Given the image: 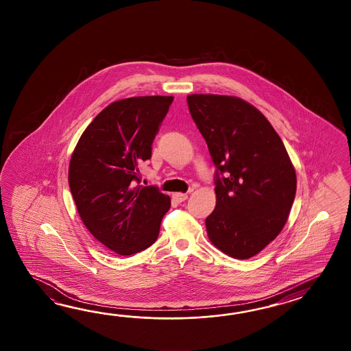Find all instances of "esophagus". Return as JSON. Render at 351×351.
Here are the masks:
<instances>
[{
	"instance_id": "34e87169",
	"label": "esophagus",
	"mask_w": 351,
	"mask_h": 351,
	"mask_svg": "<svg viewBox=\"0 0 351 351\" xmlns=\"http://www.w3.org/2000/svg\"><path fill=\"white\" fill-rule=\"evenodd\" d=\"M172 197L173 199L177 202V203H182V202L186 201V198H188V195L186 193H173Z\"/></svg>"
}]
</instances>
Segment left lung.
Listing matches in <instances>:
<instances>
[{
	"mask_svg": "<svg viewBox=\"0 0 351 351\" xmlns=\"http://www.w3.org/2000/svg\"><path fill=\"white\" fill-rule=\"evenodd\" d=\"M186 103L217 167L209 241L233 258H251L287 222L296 194L291 159L266 117L241 97L192 94Z\"/></svg>",
	"mask_w": 351,
	"mask_h": 351,
	"instance_id": "1",
	"label": "left lung"
}]
</instances>
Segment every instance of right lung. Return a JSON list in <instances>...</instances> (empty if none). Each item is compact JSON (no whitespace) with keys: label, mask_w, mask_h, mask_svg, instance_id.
I'll use <instances>...</instances> for the list:
<instances>
[{"label":"right lung","mask_w":351,"mask_h":351,"mask_svg":"<svg viewBox=\"0 0 351 351\" xmlns=\"http://www.w3.org/2000/svg\"><path fill=\"white\" fill-rule=\"evenodd\" d=\"M172 101L160 95L114 101L84 130L71 154L69 186L82 223L120 256L152 246L171 208L169 195L139 184V165L152 157Z\"/></svg>","instance_id":"add662e5"}]
</instances>
